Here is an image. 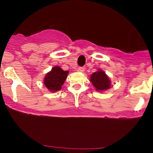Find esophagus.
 Listing matches in <instances>:
<instances>
[{
    "label": "esophagus",
    "mask_w": 153,
    "mask_h": 153,
    "mask_svg": "<svg viewBox=\"0 0 153 153\" xmlns=\"http://www.w3.org/2000/svg\"><path fill=\"white\" fill-rule=\"evenodd\" d=\"M79 73H83L84 71H85V68L84 67H80V68H78V71H77Z\"/></svg>",
    "instance_id": "1"
}]
</instances>
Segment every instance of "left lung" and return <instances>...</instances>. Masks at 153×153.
Instances as JSON below:
<instances>
[{
	"mask_svg": "<svg viewBox=\"0 0 153 153\" xmlns=\"http://www.w3.org/2000/svg\"><path fill=\"white\" fill-rule=\"evenodd\" d=\"M90 81L95 89L99 92L107 91L111 87V82L109 77L101 69H98L97 71L91 74Z\"/></svg>",
	"mask_w": 153,
	"mask_h": 153,
	"instance_id": "left-lung-1",
	"label": "left lung"
}]
</instances>
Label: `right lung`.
Masks as SVG:
<instances>
[{"label": "right lung", "mask_w": 153, "mask_h": 153, "mask_svg": "<svg viewBox=\"0 0 153 153\" xmlns=\"http://www.w3.org/2000/svg\"><path fill=\"white\" fill-rule=\"evenodd\" d=\"M69 71H63L59 66H54L44 78V84L50 92H56L62 88Z\"/></svg>", "instance_id": "obj_1"}]
</instances>
